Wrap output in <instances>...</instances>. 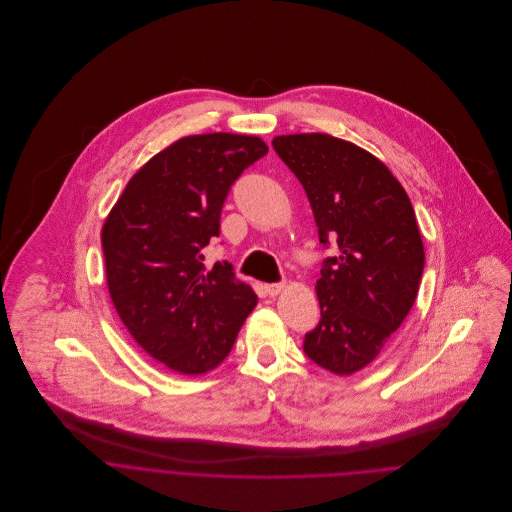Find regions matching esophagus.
Returning <instances> with one entry per match:
<instances>
[{"label":"esophagus","mask_w":512,"mask_h":512,"mask_svg":"<svg viewBox=\"0 0 512 512\" xmlns=\"http://www.w3.org/2000/svg\"><path fill=\"white\" fill-rule=\"evenodd\" d=\"M284 288H286V284H284V282H278V284H268V286H266V293L274 297V295H278V293L282 292Z\"/></svg>","instance_id":"obj_1"}]
</instances>
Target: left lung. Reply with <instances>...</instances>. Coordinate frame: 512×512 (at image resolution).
Masks as SVG:
<instances>
[{
    "label": "left lung",
    "mask_w": 512,
    "mask_h": 512,
    "mask_svg": "<svg viewBox=\"0 0 512 512\" xmlns=\"http://www.w3.org/2000/svg\"><path fill=\"white\" fill-rule=\"evenodd\" d=\"M272 146L309 199L319 242L321 319L303 351L335 374H353L382 351L410 313L424 274L412 203L388 167L327 134L278 136Z\"/></svg>",
    "instance_id": "8db88e82"
}]
</instances>
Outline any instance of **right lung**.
<instances>
[{
  "label": "right lung",
  "instance_id": "1",
  "mask_svg": "<svg viewBox=\"0 0 512 512\" xmlns=\"http://www.w3.org/2000/svg\"><path fill=\"white\" fill-rule=\"evenodd\" d=\"M268 153L254 136L181 138L130 179L102 228L114 307L155 361L203 374L230 353L256 293L232 264H203L234 181Z\"/></svg>",
  "mask_w": 512,
  "mask_h": 512
}]
</instances>
